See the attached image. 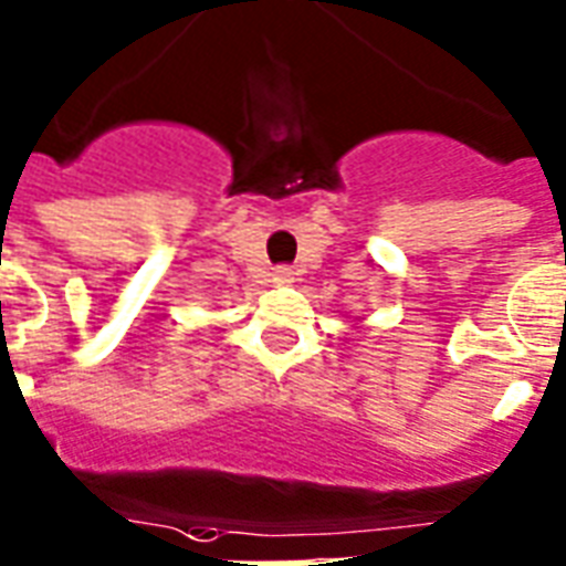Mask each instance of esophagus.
<instances>
[{"label":"esophagus","instance_id":"1","mask_svg":"<svg viewBox=\"0 0 566 566\" xmlns=\"http://www.w3.org/2000/svg\"><path fill=\"white\" fill-rule=\"evenodd\" d=\"M274 283H280V286H286V283H295V271L286 269V265H280V269H274Z\"/></svg>","mask_w":566,"mask_h":566}]
</instances>
